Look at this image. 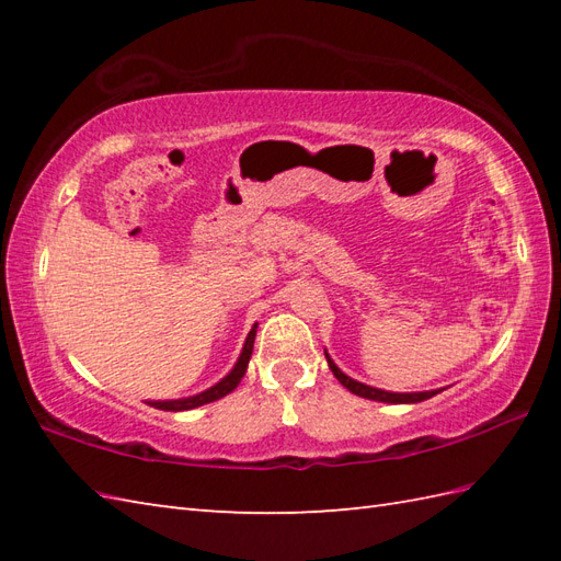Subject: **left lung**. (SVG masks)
I'll use <instances>...</instances> for the list:
<instances>
[{
    "label": "left lung",
    "instance_id": "1",
    "mask_svg": "<svg viewBox=\"0 0 561 561\" xmlns=\"http://www.w3.org/2000/svg\"><path fill=\"white\" fill-rule=\"evenodd\" d=\"M328 356V354H325ZM328 364H330V371L335 374V378L340 380V383L347 388L350 392H354V396L359 398H366V400H378V402H396V404H402V402H422V400H428L434 398L438 390H426V392H388V390H378V388H371V386H364L359 383V380H354L350 376H344L340 368L332 364V359L328 356Z\"/></svg>",
    "mask_w": 561,
    "mask_h": 561
}]
</instances>
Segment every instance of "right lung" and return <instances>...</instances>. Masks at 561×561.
<instances>
[{
    "mask_svg": "<svg viewBox=\"0 0 561 561\" xmlns=\"http://www.w3.org/2000/svg\"><path fill=\"white\" fill-rule=\"evenodd\" d=\"M257 328V325H255ZM255 328L250 330V335L245 337V344H243V352L241 356H238V362L233 366V371L226 376L224 380H219L217 386L199 392V396H193V398H185V400H163V402H149L151 408L157 410H165V412H183V410H193V408H199V404H207V402H214L219 400L224 396H229V392L241 383V378L245 376V368H248V362H250V354H253V344H255Z\"/></svg>",
    "mask_w": 561,
    "mask_h": 561,
    "instance_id": "obj_1",
    "label": "right lung"
}]
</instances>
